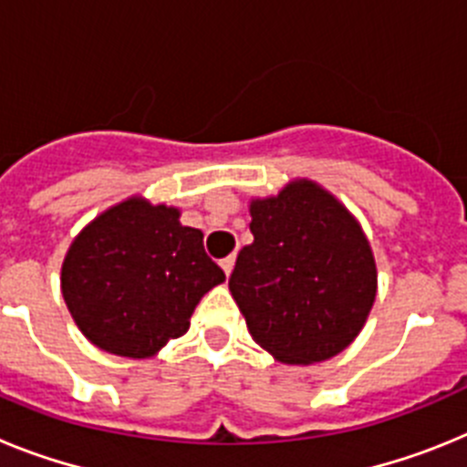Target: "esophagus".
<instances>
[{"label":"esophagus","instance_id":"1","mask_svg":"<svg viewBox=\"0 0 467 467\" xmlns=\"http://www.w3.org/2000/svg\"><path fill=\"white\" fill-rule=\"evenodd\" d=\"M220 264H222V269H224V274L231 275V271H234V264H236V257H234V254H229V257L222 259Z\"/></svg>","mask_w":467,"mask_h":467}]
</instances>
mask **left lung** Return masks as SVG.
Wrapping results in <instances>:
<instances>
[{
  "instance_id": "8db88e82",
  "label": "left lung",
  "mask_w": 467,
  "mask_h": 467,
  "mask_svg": "<svg viewBox=\"0 0 467 467\" xmlns=\"http://www.w3.org/2000/svg\"><path fill=\"white\" fill-rule=\"evenodd\" d=\"M250 214L254 243L238 253L229 290L253 339L287 365L341 353L377 296V264L360 224L306 180L253 201Z\"/></svg>"
}]
</instances>
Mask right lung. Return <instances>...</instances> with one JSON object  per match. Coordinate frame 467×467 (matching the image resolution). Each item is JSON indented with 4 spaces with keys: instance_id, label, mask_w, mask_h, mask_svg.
<instances>
[{
    "instance_id": "1",
    "label": "right lung",
    "mask_w": 467,
    "mask_h": 467,
    "mask_svg": "<svg viewBox=\"0 0 467 467\" xmlns=\"http://www.w3.org/2000/svg\"><path fill=\"white\" fill-rule=\"evenodd\" d=\"M224 280L203 234L180 213L128 198L74 238L63 296L86 339L123 358H150L182 337L201 296Z\"/></svg>"
}]
</instances>
